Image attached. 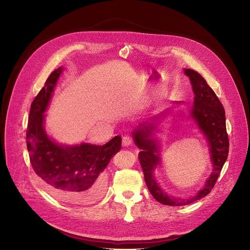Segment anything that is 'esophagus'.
I'll return each instance as SVG.
<instances>
[{"label":"esophagus","instance_id":"1","mask_svg":"<svg viewBox=\"0 0 250 250\" xmlns=\"http://www.w3.org/2000/svg\"><path fill=\"white\" fill-rule=\"evenodd\" d=\"M132 144V138L129 135H125L123 137V146H128Z\"/></svg>","mask_w":250,"mask_h":250}]
</instances>
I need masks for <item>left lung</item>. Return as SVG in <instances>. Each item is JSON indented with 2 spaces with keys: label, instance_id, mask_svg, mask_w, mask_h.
<instances>
[{
  "label": "left lung",
  "instance_id": "obj_1",
  "mask_svg": "<svg viewBox=\"0 0 250 250\" xmlns=\"http://www.w3.org/2000/svg\"><path fill=\"white\" fill-rule=\"evenodd\" d=\"M184 73L189 77L193 92L194 102L189 110V119H192L200 131L205 136L208 146V152L212 164V171L206 180L202 189L189 198H175L162 190L155 179V169L161 163L160 139L156 136L159 131V124L171 109H167L149 121L142 122L133 131L132 137L135 146L141 149L138 153L139 161L145 174V180L151 195L163 205L180 207L192 204L207 196L215 186L218 177L229 154V137L226 127V113L219 98L208 85L206 80L196 71L184 69ZM175 104H184L174 102Z\"/></svg>",
  "mask_w": 250,
  "mask_h": 250
}]
</instances>
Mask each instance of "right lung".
<instances>
[{
    "label": "right lung",
    "instance_id": "obj_1",
    "mask_svg": "<svg viewBox=\"0 0 250 250\" xmlns=\"http://www.w3.org/2000/svg\"><path fill=\"white\" fill-rule=\"evenodd\" d=\"M62 71V67L53 71L31 104L26 147L31 166L47 192L66 203L89 205L105 190L104 171L120 151L122 137L117 135L104 146L86 142L68 146L58 144L47 134L44 113Z\"/></svg>",
    "mask_w": 250,
    "mask_h": 250
}]
</instances>
